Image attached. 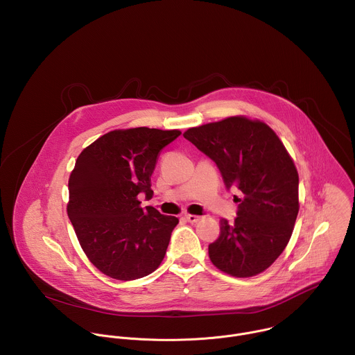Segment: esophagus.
Wrapping results in <instances>:
<instances>
[{"label":"esophagus","instance_id":"1","mask_svg":"<svg viewBox=\"0 0 355 355\" xmlns=\"http://www.w3.org/2000/svg\"><path fill=\"white\" fill-rule=\"evenodd\" d=\"M185 218H187L189 223H192V224H193V223L200 221V218H202V217H200V216H195V214H187V216H185Z\"/></svg>","mask_w":355,"mask_h":355}]
</instances>
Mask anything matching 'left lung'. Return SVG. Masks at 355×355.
Returning <instances> with one entry per match:
<instances>
[{
  "instance_id": "obj_1",
  "label": "left lung",
  "mask_w": 355,
  "mask_h": 355,
  "mask_svg": "<svg viewBox=\"0 0 355 355\" xmlns=\"http://www.w3.org/2000/svg\"><path fill=\"white\" fill-rule=\"evenodd\" d=\"M184 137L210 157L227 189L238 188L232 223L209 245L211 263L238 277L267 270L285 250L299 213V174L278 135L263 121L228 117L189 128Z\"/></svg>"
}]
</instances>
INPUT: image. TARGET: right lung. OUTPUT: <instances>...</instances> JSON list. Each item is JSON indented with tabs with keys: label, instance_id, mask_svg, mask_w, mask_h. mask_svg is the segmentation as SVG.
<instances>
[{
	"label": "right lung",
	"instance_id": "1",
	"mask_svg": "<svg viewBox=\"0 0 355 355\" xmlns=\"http://www.w3.org/2000/svg\"><path fill=\"white\" fill-rule=\"evenodd\" d=\"M181 132L138 127L110 131L76 160L69 178L67 216L89 261L105 275L132 281L163 261L178 218L138 195L153 196L150 175L159 152Z\"/></svg>",
	"mask_w": 355,
	"mask_h": 355
}]
</instances>
